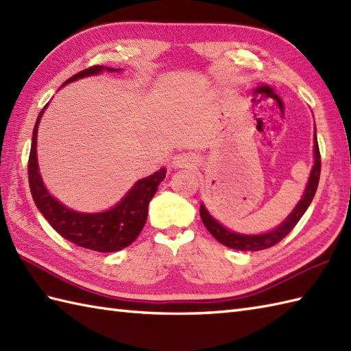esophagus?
<instances>
[{
	"label": "esophagus",
	"mask_w": 351,
	"mask_h": 351,
	"mask_svg": "<svg viewBox=\"0 0 351 351\" xmlns=\"http://www.w3.org/2000/svg\"><path fill=\"white\" fill-rule=\"evenodd\" d=\"M193 162H195V160H193L190 155L182 154V155H178L176 156L175 161H173V166L176 169H184V167H190Z\"/></svg>",
	"instance_id": "esophagus-1"
}]
</instances>
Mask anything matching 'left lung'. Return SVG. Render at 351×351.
Masks as SVG:
<instances>
[{
	"mask_svg": "<svg viewBox=\"0 0 351 351\" xmlns=\"http://www.w3.org/2000/svg\"><path fill=\"white\" fill-rule=\"evenodd\" d=\"M314 152H315V162L314 167H312L311 176H309V182L308 187L304 190L303 199L300 200L297 206L294 208V211L289 214V217L282 223V225L271 230L268 234L263 235H240V234H234L228 230L226 228H223L219 221H215L210 213L206 211V208L204 205H200V219H202L205 228L210 230V234L217 240L219 243L225 244L226 247L235 249V250H264L271 247V245L278 244L280 240H283L291 230L294 229V226L299 223L302 219V215L304 211L308 210V206L311 205L312 199L315 196V191L318 187V181H319V171H322V155H319V147H318V141H317V134H315V141H314Z\"/></svg>",
	"mask_w": 351,
	"mask_h": 351,
	"instance_id": "1",
	"label": "left lung"
}]
</instances>
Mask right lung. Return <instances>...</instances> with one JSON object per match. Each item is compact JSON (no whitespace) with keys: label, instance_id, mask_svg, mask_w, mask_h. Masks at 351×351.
I'll use <instances>...</instances> for the list:
<instances>
[{"label":"right lung","instance_id":"obj_1","mask_svg":"<svg viewBox=\"0 0 351 351\" xmlns=\"http://www.w3.org/2000/svg\"><path fill=\"white\" fill-rule=\"evenodd\" d=\"M106 69L116 71L111 68ZM102 71L104 66L101 64L90 66V68L75 73L66 83L87 75H95V73H99ZM43 110L40 111L34 125L32 149H29L28 158V184L36 206L39 208L43 217L48 220L49 225L58 234L68 241L80 245V247L96 252H117L130 245L145 226L149 202L158 190L160 182L166 178V169H160L154 175L140 180L128 191V195L122 199V202L117 204L113 210L99 214H83L72 211L49 195L42 182L39 169H37V125H39Z\"/></svg>","mask_w":351,"mask_h":351}]
</instances>
